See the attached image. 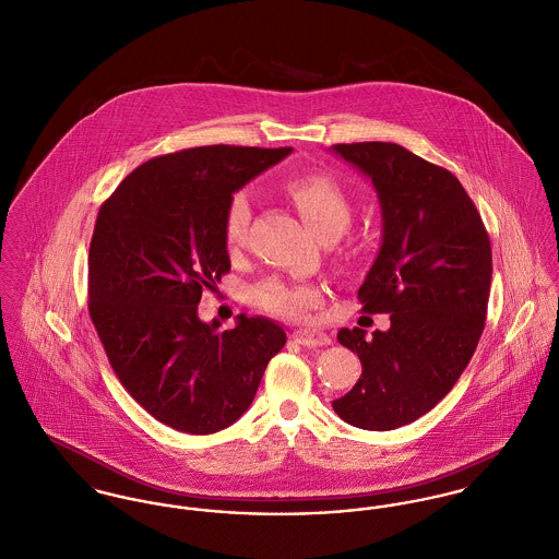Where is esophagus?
<instances>
[{"instance_id": "34e87169", "label": "esophagus", "mask_w": 559, "mask_h": 559, "mask_svg": "<svg viewBox=\"0 0 559 559\" xmlns=\"http://www.w3.org/2000/svg\"><path fill=\"white\" fill-rule=\"evenodd\" d=\"M294 341L301 346H325L330 344V336L321 330H298L294 332Z\"/></svg>"}]
</instances>
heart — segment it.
<instances>
[{
  "label": "heart",
  "instance_id": "heart-1",
  "mask_svg": "<svg viewBox=\"0 0 559 559\" xmlns=\"http://www.w3.org/2000/svg\"><path fill=\"white\" fill-rule=\"evenodd\" d=\"M287 195L298 206L308 227L321 240H338L353 221V202L343 185L325 174H306L287 182ZM253 216V204L247 191H238L229 198L223 215V240L227 251H240L249 236V225ZM253 300L259 308L281 314L301 317L308 308L319 301V292L312 287L287 285L278 278L261 283L253 292Z\"/></svg>",
  "mask_w": 559,
  "mask_h": 559
}]
</instances>
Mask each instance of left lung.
<instances>
[{
	"mask_svg": "<svg viewBox=\"0 0 559 559\" xmlns=\"http://www.w3.org/2000/svg\"><path fill=\"white\" fill-rule=\"evenodd\" d=\"M372 178L383 245L357 292L361 310L391 328L366 338L338 332L361 377L332 406L361 430L402 428L431 411L462 377L480 341L491 289V245L462 182L393 142L336 144Z\"/></svg>",
	"mask_w": 559,
	"mask_h": 559,
	"instance_id": "left-lung-1",
	"label": "left lung"
}]
</instances>
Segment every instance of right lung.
Instances as JSON below:
<instances>
[{"label":"right lung","instance_id":"add662e5","mask_svg":"<svg viewBox=\"0 0 559 559\" xmlns=\"http://www.w3.org/2000/svg\"><path fill=\"white\" fill-rule=\"evenodd\" d=\"M294 148L195 146L148 159L99 206L88 247V314L129 395L157 421L215 433L253 402L281 325L238 314L204 323L198 304L229 272V198Z\"/></svg>","mask_w":559,"mask_h":559}]
</instances>
